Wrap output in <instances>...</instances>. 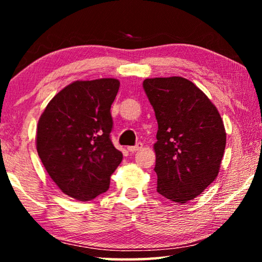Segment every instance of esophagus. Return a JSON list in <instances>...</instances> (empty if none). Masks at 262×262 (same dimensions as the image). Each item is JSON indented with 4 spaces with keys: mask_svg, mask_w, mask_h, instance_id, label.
<instances>
[{
    "mask_svg": "<svg viewBox=\"0 0 262 262\" xmlns=\"http://www.w3.org/2000/svg\"><path fill=\"white\" fill-rule=\"evenodd\" d=\"M142 147H143V144L137 143L136 145H133V147H128V151H129V152H135V151H137V150L142 149Z\"/></svg>",
    "mask_w": 262,
    "mask_h": 262,
    "instance_id": "1",
    "label": "esophagus"
}]
</instances>
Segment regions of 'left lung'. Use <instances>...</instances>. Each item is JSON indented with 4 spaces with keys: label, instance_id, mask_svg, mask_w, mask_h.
Masks as SVG:
<instances>
[{
    "label": "left lung",
    "instance_id": "left-lung-1",
    "mask_svg": "<svg viewBox=\"0 0 262 262\" xmlns=\"http://www.w3.org/2000/svg\"><path fill=\"white\" fill-rule=\"evenodd\" d=\"M143 89L158 122L157 192L186 203L219 174L227 143L223 121L210 99L184 77L147 78Z\"/></svg>",
    "mask_w": 262,
    "mask_h": 262
}]
</instances>
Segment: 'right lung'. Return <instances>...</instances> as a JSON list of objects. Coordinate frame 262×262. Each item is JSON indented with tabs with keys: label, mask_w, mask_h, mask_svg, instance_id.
Here are the masks:
<instances>
[{
	"label": "right lung",
	"mask_w": 262,
	"mask_h": 262,
	"mask_svg": "<svg viewBox=\"0 0 262 262\" xmlns=\"http://www.w3.org/2000/svg\"><path fill=\"white\" fill-rule=\"evenodd\" d=\"M119 86L115 78L74 82L53 97L39 119V157L57 187L78 201L106 192L122 161L111 141V105Z\"/></svg>",
	"instance_id": "right-lung-1"
}]
</instances>
